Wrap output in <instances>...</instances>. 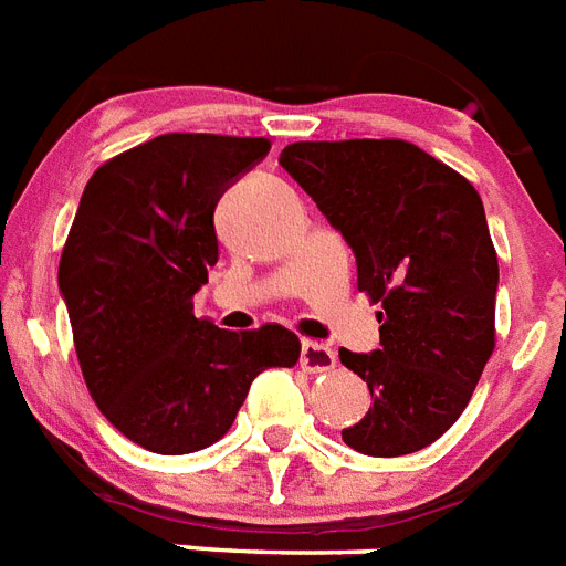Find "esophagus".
<instances>
[{
  "label": "esophagus",
  "mask_w": 566,
  "mask_h": 566,
  "mask_svg": "<svg viewBox=\"0 0 566 566\" xmlns=\"http://www.w3.org/2000/svg\"><path fill=\"white\" fill-rule=\"evenodd\" d=\"M302 368L311 374H322V371H331V368H336V354L327 345H322V342H302Z\"/></svg>",
  "instance_id": "1"
}]
</instances>
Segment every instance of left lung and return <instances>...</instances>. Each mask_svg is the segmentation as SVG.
<instances>
[{
	"mask_svg": "<svg viewBox=\"0 0 566 566\" xmlns=\"http://www.w3.org/2000/svg\"><path fill=\"white\" fill-rule=\"evenodd\" d=\"M282 169L311 195L379 302V348L339 350L371 408L342 440L371 458L434 443L463 415L495 348L497 255L481 195L406 140L291 144Z\"/></svg>",
	"mask_w": 566,
	"mask_h": 566,
	"instance_id": "obj_1",
	"label": "left lung"
}]
</instances>
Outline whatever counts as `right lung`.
<instances>
[{
    "instance_id": "add662e5",
    "label": "right lung",
    "mask_w": 566,
    "mask_h": 566,
    "mask_svg": "<svg viewBox=\"0 0 566 566\" xmlns=\"http://www.w3.org/2000/svg\"><path fill=\"white\" fill-rule=\"evenodd\" d=\"M268 151L264 137L175 132L123 151L85 184L60 259V296L94 402L149 452L212 446L250 382L298 359L287 327L235 334L192 313L218 261V201Z\"/></svg>"
}]
</instances>
